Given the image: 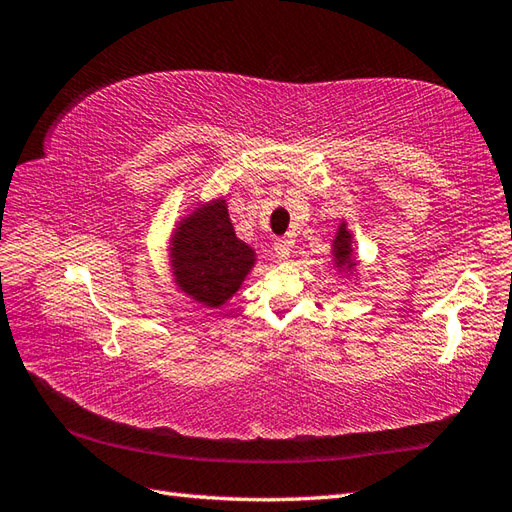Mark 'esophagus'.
Segmentation results:
<instances>
[{
    "mask_svg": "<svg viewBox=\"0 0 512 512\" xmlns=\"http://www.w3.org/2000/svg\"><path fill=\"white\" fill-rule=\"evenodd\" d=\"M292 246H295V242H292L290 237L277 239V242H275V255L286 262V259L290 257V253H292Z\"/></svg>",
    "mask_w": 512,
    "mask_h": 512,
    "instance_id": "1",
    "label": "esophagus"
}]
</instances>
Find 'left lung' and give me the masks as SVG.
<instances>
[{"label":"left lung","instance_id":"obj_1","mask_svg":"<svg viewBox=\"0 0 512 512\" xmlns=\"http://www.w3.org/2000/svg\"><path fill=\"white\" fill-rule=\"evenodd\" d=\"M334 244H336V253H334L336 264H345L347 259H350V235H347L345 226L339 228V235H336Z\"/></svg>","mask_w":512,"mask_h":512}]
</instances>
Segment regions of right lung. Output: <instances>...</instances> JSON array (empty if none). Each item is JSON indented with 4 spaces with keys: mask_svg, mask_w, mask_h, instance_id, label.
Segmentation results:
<instances>
[{
    "mask_svg": "<svg viewBox=\"0 0 512 512\" xmlns=\"http://www.w3.org/2000/svg\"><path fill=\"white\" fill-rule=\"evenodd\" d=\"M171 257L182 290L211 308L233 297L255 262L253 250L235 237L224 202L195 211L180 224Z\"/></svg>",
    "mask_w": 512,
    "mask_h": 512,
    "instance_id": "1",
    "label": "right lung"
}]
</instances>
